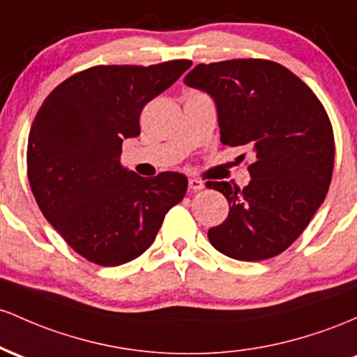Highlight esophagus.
<instances>
[{"mask_svg": "<svg viewBox=\"0 0 357 357\" xmlns=\"http://www.w3.org/2000/svg\"><path fill=\"white\" fill-rule=\"evenodd\" d=\"M204 187H206V185H204L202 180L189 178V190H192V192H199V190H202Z\"/></svg>", "mask_w": 357, "mask_h": 357, "instance_id": "obj_1", "label": "esophagus"}]
</instances>
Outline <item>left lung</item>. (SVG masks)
I'll return each instance as SVG.
<instances>
[{"label": "left lung", "mask_w": 357, "mask_h": 357, "mask_svg": "<svg viewBox=\"0 0 357 357\" xmlns=\"http://www.w3.org/2000/svg\"><path fill=\"white\" fill-rule=\"evenodd\" d=\"M183 82L212 96L224 145L255 153L246 187L207 182L229 202L226 221L207 232L211 244L239 261L283 253L331 185L334 131L322 102L294 72L265 59L199 63Z\"/></svg>", "instance_id": "1"}]
</instances>
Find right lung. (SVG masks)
Returning a JSON list of instances; mask_svg holds the SVG:
<instances>
[{
	"label": "right lung",
	"instance_id": "add662e5",
	"mask_svg": "<svg viewBox=\"0 0 357 357\" xmlns=\"http://www.w3.org/2000/svg\"><path fill=\"white\" fill-rule=\"evenodd\" d=\"M190 66H96L59 84L40 106L28 135V182L47 221L87 261L138 258L185 195V175L143 178L119 157L123 139L139 135L145 104Z\"/></svg>",
	"mask_w": 357,
	"mask_h": 357
}]
</instances>
